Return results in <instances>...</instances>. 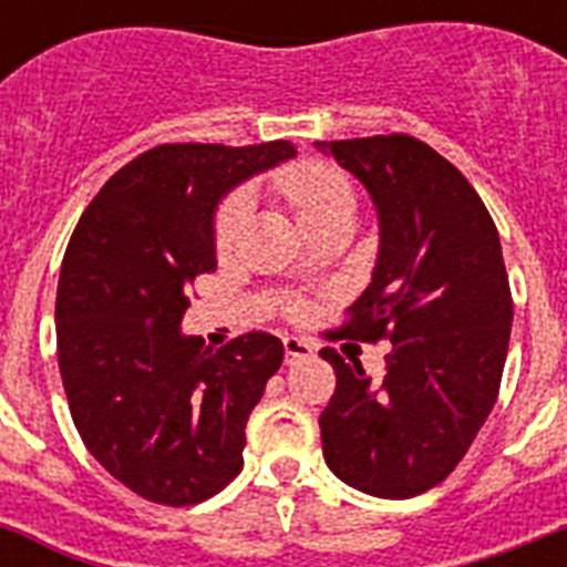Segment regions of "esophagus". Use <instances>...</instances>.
Masks as SVG:
<instances>
[{
  "mask_svg": "<svg viewBox=\"0 0 567 567\" xmlns=\"http://www.w3.org/2000/svg\"><path fill=\"white\" fill-rule=\"evenodd\" d=\"M282 344H285V362H288V364L306 362V359H311V355H315V350H311L309 341H302V338L288 336Z\"/></svg>",
  "mask_w": 567,
  "mask_h": 567,
  "instance_id": "esophagus-1",
  "label": "esophagus"
}]
</instances>
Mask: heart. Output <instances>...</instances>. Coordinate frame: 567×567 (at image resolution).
I'll return each instance as SVG.
<instances>
[{
  "label": "heart",
  "instance_id": "b5f03b06",
  "mask_svg": "<svg viewBox=\"0 0 567 567\" xmlns=\"http://www.w3.org/2000/svg\"><path fill=\"white\" fill-rule=\"evenodd\" d=\"M279 194L288 199L291 212L306 229H315L318 223L329 220L332 214L353 208V188L341 171L329 164H297L279 179ZM247 203L244 196L231 194L223 199L217 214H214V249L226 252L235 244L240 226H244Z\"/></svg>",
  "mask_w": 567,
  "mask_h": 567
}]
</instances>
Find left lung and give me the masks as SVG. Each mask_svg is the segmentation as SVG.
Segmentation results:
<instances>
[{
  "instance_id": "obj_1",
  "label": "left lung",
  "mask_w": 567,
  "mask_h": 567,
  "mask_svg": "<svg viewBox=\"0 0 567 567\" xmlns=\"http://www.w3.org/2000/svg\"><path fill=\"white\" fill-rule=\"evenodd\" d=\"M362 182L379 217L371 285L332 338L391 341L385 377L320 350L336 394L323 458L359 492L405 501L453 474L494 409L509 350L512 291L492 214L462 173L409 135L318 141Z\"/></svg>"
}]
</instances>
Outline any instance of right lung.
<instances>
[{
  "label": "right lung",
  "mask_w": 567,
  "mask_h": 567,
  "mask_svg": "<svg viewBox=\"0 0 567 567\" xmlns=\"http://www.w3.org/2000/svg\"><path fill=\"white\" fill-rule=\"evenodd\" d=\"M291 141L162 144L111 176L79 217L58 279V368L84 447L144 501L194 506L240 474L249 412L282 341L220 350L182 332L196 276L217 267L214 208L293 158Z\"/></svg>",
  "instance_id": "add662e5"
}]
</instances>
